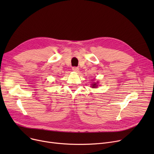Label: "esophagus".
Returning <instances> with one entry per match:
<instances>
[{
    "label": "esophagus",
    "mask_w": 154,
    "mask_h": 154,
    "mask_svg": "<svg viewBox=\"0 0 154 154\" xmlns=\"http://www.w3.org/2000/svg\"><path fill=\"white\" fill-rule=\"evenodd\" d=\"M79 68L78 67H73L72 68V70L74 71V72H79Z\"/></svg>",
    "instance_id": "esophagus-1"
}]
</instances>
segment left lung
Segmentation results:
<instances>
[{"mask_svg":"<svg viewBox=\"0 0 154 154\" xmlns=\"http://www.w3.org/2000/svg\"><path fill=\"white\" fill-rule=\"evenodd\" d=\"M97 84H98V82H94V83H92V84H91L92 85L91 86L92 88H97L98 86Z\"/></svg>","mask_w":154,"mask_h":154,"instance_id":"8db88e82","label":"left lung"}]
</instances>
